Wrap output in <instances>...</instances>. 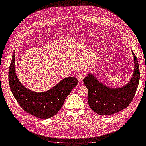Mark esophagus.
I'll return each mask as SVG.
<instances>
[{
    "label": "esophagus",
    "instance_id": "obj_1",
    "mask_svg": "<svg viewBox=\"0 0 146 146\" xmlns=\"http://www.w3.org/2000/svg\"><path fill=\"white\" fill-rule=\"evenodd\" d=\"M83 77H84L83 74V73H78V74H77V76H76V78H77L79 82L82 81V80H83Z\"/></svg>",
    "mask_w": 146,
    "mask_h": 146
}]
</instances>
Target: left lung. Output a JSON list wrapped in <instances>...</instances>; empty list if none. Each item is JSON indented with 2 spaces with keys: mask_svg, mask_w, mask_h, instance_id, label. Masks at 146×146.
I'll use <instances>...</instances> for the list:
<instances>
[{
  "mask_svg": "<svg viewBox=\"0 0 146 146\" xmlns=\"http://www.w3.org/2000/svg\"><path fill=\"white\" fill-rule=\"evenodd\" d=\"M135 62L134 72L130 82L124 87L112 89L104 86L90 74L83 79L88 90V101L90 108L101 115L119 112L131 102L139 86L140 69L137 57L132 51Z\"/></svg>",
  "mask_w": 146,
  "mask_h": 146,
  "instance_id": "8db88e82",
  "label": "left lung"
}]
</instances>
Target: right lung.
Masks as SVG:
<instances>
[{
    "label": "right lung",
    "mask_w": 146,
    "mask_h": 146,
    "mask_svg": "<svg viewBox=\"0 0 146 146\" xmlns=\"http://www.w3.org/2000/svg\"><path fill=\"white\" fill-rule=\"evenodd\" d=\"M15 60L13 54L9 68V82L12 93L20 106L38 118L47 119L56 115L66 97L77 86V79L67 78L45 92H34L25 88L18 79L15 70Z\"/></svg>",
    "instance_id": "add662e5"
}]
</instances>
